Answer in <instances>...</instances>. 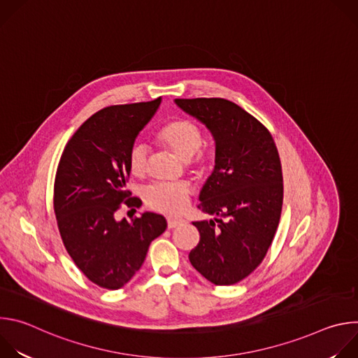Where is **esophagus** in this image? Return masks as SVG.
Masks as SVG:
<instances>
[{
	"label": "esophagus",
	"mask_w": 358,
	"mask_h": 358,
	"mask_svg": "<svg viewBox=\"0 0 358 358\" xmlns=\"http://www.w3.org/2000/svg\"><path fill=\"white\" fill-rule=\"evenodd\" d=\"M185 221L182 218H167V227L170 229H173V228H176V227H178V225H181Z\"/></svg>",
	"instance_id": "esophagus-1"
}]
</instances>
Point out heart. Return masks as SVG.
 <instances>
[{
	"label": "heart",
	"instance_id": "obj_1",
	"mask_svg": "<svg viewBox=\"0 0 358 358\" xmlns=\"http://www.w3.org/2000/svg\"><path fill=\"white\" fill-rule=\"evenodd\" d=\"M156 140L167 147L181 160L185 162L189 171L201 176L211 163V155L207 150L199 148L202 144V133L196 124L185 119H174L167 122L157 133ZM148 151L144 145H134L129 152V170L131 176L141 178L147 170ZM189 188L185 184L176 185H152L144 192L147 206L163 214L177 215L182 213L188 203Z\"/></svg>",
	"mask_w": 358,
	"mask_h": 358
}]
</instances>
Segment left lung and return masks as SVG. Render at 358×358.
<instances>
[{
	"label": "left lung",
	"instance_id": "left-lung-1",
	"mask_svg": "<svg viewBox=\"0 0 358 358\" xmlns=\"http://www.w3.org/2000/svg\"><path fill=\"white\" fill-rule=\"evenodd\" d=\"M174 101L215 141V167L198 206L215 218L192 222L199 242L189 262L214 285L238 283L264 261L279 225L283 177L278 148L268 129L231 100Z\"/></svg>",
	"mask_w": 358,
	"mask_h": 358
}]
</instances>
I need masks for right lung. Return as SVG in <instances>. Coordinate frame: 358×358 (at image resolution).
Here are the masks:
<instances>
[{
    "label": "right lung",
    "mask_w": 358,
    "mask_h": 358,
    "mask_svg": "<svg viewBox=\"0 0 358 358\" xmlns=\"http://www.w3.org/2000/svg\"><path fill=\"white\" fill-rule=\"evenodd\" d=\"M160 103L162 97L99 110L68 141L58 166L54 208L64 245L83 275L109 290L134 276L167 228L155 213L116 220L120 203L140 206L126 188L129 152Z\"/></svg>",
    "instance_id": "right-lung-1"
}]
</instances>
